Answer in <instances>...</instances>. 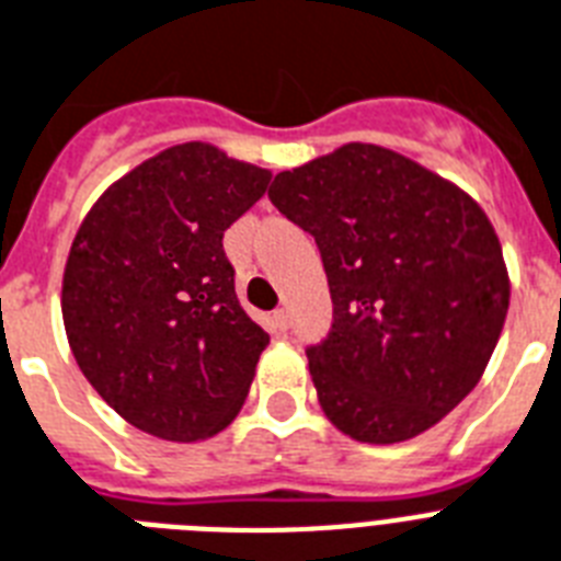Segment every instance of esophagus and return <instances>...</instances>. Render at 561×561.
<instances>
[{"mask_svg": "<svg viewBox=\"0 0 561 561\" xmlns=\"http://www.w3.org/2000/svg\"><path fill=\"white\" fill-rule=\"evenodd\" d=\"M273 329H276V332H288V311H285V308H276V311H273Z\"/></svg>", "mask_w": 561, "mask_h": 561, "instance_id": "1", "label": "esophagus"}]
</instances>
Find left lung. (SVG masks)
<instances>
[{"label":"left lung","mask_w":561,"mask_h":561,"mask_svg":"<svg viewBox=\"0 0 561 561\" xmlns=\"http://www.w3.org/2000/svg\"><path fill=\"white\" fill-rule=\"evenodd\" d=\"M267 194L323 255L334 323L306 355L329 422L373 445L434 427L474 390L510 308L486 211L367 142L282 171Z\"/></svg>","instance_id":"obj_1"}]
</instances>
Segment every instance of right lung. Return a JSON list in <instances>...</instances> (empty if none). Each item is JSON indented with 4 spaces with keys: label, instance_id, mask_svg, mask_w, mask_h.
Returning a JSON list of instances; mask_svg holds the SVG:
<instances>
[{
    "label": "right lung",
    "instance_id": "1",
    "mask_svg": "<svg viewBox=\"0 0 561 561\" xmlns=\"http://www.w3.org/2000/svg\"><path fill=\"white\" fill-rule=\"evenodd\" d=\"M267 183L215 145H174L116 180L75 236L66 337L95 392L145 434L197 443L244 404L271 337L238 302L224 232Z\"/></svg>",
    "mask_w": 561,
    "mask_h": 561
}]
</instances>
